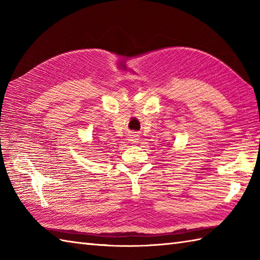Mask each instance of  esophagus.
Here are the masks:
<instances>
[{
  "label": "esophagus",
  "instance_id": "1",
  "mask_svg": "<svg viewBox=\"0 0 260 260\" xmlns=\"http://www.w3.org/2000/svg\"><path fill=\"white\" fill-rule=\"evenodd\" d=\"M128 141H129V143H137V142H139V135L134 134V133L129 134L128 135Z\"/></svg>",
  "mask_w": 260,
  "mask_h": 260
}]
</instances>
